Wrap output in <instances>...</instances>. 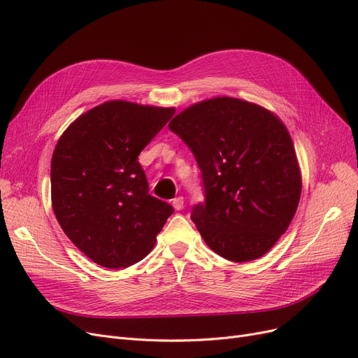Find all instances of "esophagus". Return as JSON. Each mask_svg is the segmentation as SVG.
<instances>
[{
	"mask_svg": "<svg viewBox=\"0 0 358 358\" xmlns=\"http://www.w3.org/2000/svg\"><path fill=\"white\" fill-rule=\"evenodd\" d=\"M173 206H174L176 210H181V209L184 208V199H182L181 196L176 197V199L173 200Z\"/></svg>",
	"mask_w": 358,
	"mask_h": 358,
	"instance_id": "34e87169",
	"label": "esophagus"
}]
</instances>
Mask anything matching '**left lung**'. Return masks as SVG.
I'll return each mask as SVG.
<instances>
[{"label": "left lung", "mask_w": 358, "mask_h": 358, "mask_svg": "<svg viewBox=\"0 0 358 358\" xmlns=\"http://www.w3.org/2000/svg\"><path fill=\"white\" fill-rule=\"evenodd\" d=\"M168 127L192 149L206 201L192 220L208 247L234 262L267 254L296 213L302 174L289 130L255 103L215 97L177 115Z\"/></svg>", "instance_id": "left-lung-1"}]
</instances>
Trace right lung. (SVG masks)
<instances>
[{"instance_id": "add662e5", "label": "right lung", "mask_w": 358, "mask_h": 358, "mask_svg": "<svg viewBox=\"0 0 358 358\" xmlns=\"http://www.w3.org/2000/svg\"><path fill=\"white\" fill-rule=\"evenodd\" d=\"M174 107L106 101L73 120L50 162L52 208L62 231L91 261L124 268L152 251L174 209L150 196L138 157Z\"/></svg>"}]
</instances>
